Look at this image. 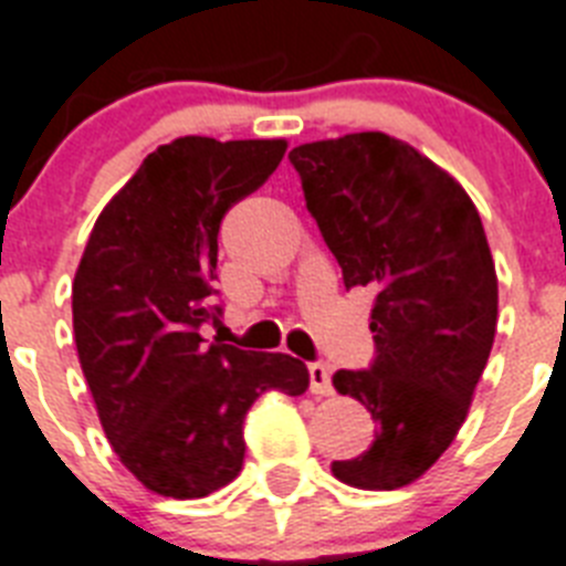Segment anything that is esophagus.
Returning <instances> with one entry per match:
<instances>
[{
    "instance_id": "obj_1",
    "label": "esophagus",
    "mask_w": 566,
    "mask_h": 566,
    "mask_svg": "<svg viewBox=\"0 0 566 566\" xmlns=\"http://www.w3.org/2000/svg\"><path fill=\"white\" fill-rule=\"evenodd\" d=\"M310 390L315 396H333V378H329V367L326 364H310Z\"/></svg>"
}]
</instances>
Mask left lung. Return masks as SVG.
Wrapping results in <instances>:
<instances>
[{
    "mask_svg": "<svg viewBox=\"0 0 566 566\" xmlns=\"http://www.w3.org/2000/svg\"><path fill=\"white\" fill-rule=\"evenodd\" d=\"M289 161L344 286L376 292V358L333 376L370 410L376 440L333 474L370 492L401 489L454 442L492 353L497 274L483 222L446 170L385 133L301 144Z\"/></svg>",
    "mask_w": 566,
    "mask_h": 566,
    "instance_id": "left-lung-1",
    "label": "left lung"
}]
</instances>
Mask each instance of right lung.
<instances>
[{
    "label": "right lung",
    "mask_w": 566,
    "mask_h": 566,
    "mask_svg": "<svg viewBox=\"0 0 566 566\" xmlns=\"http://www.w3.org/2000/svg\"><path fill=\"white\" fill-rule=\"evenodd\" d=\"M286 142L185 135L144 158L101 210L72 286L74 344L106 440L149 492L193 501L242 469L245 413L265 390L301 396L306 364L208 344L217 237Z\"/></svg>",
    "instance_id": "add662e5"
}]
</instances>
